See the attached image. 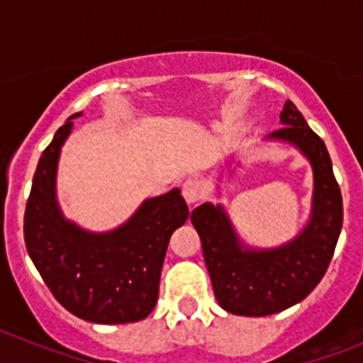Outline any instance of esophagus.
<instances>
[{
	"label": "esophagus",
	"instance_id": "obj_1",
	"mask_svg": "<svg viewBox=\"0 0 363 363\" xmlns=\"http://www.w3.org/2000/svg\"><path fill=\"white\" fill-rule=\"evenodd\" d=\"M182 196L186 199L188 205H196L203 196V188L198 179H186L182 184Z\"/></svg>",
	"mask_w": 363,
	"mask_h": 363
}]
</instances>
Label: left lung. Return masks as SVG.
I'll use <instances>...</instances> for the list:
<instances>
[{
	"label": "left lung",
	"mask_w": 363,
	"mask_h": 363,
	"mask_svg": "<svg viewBox=\"0 0 363 363\" xmlns=\"http://www.w3.org/2000/svg\"><path fill=\"white\" fill-rule=\"evenodd\" d=\"M281 124L265 139L292 145L313 167V207L303 230L281 247L252 248L220 203L199 205L190 215L216 301L232 315H275L307 298L326 273L343 228V198L324 141L292 101L282 107Z\"/></svg>",
	"instance_id": "1"
}]
</instances>
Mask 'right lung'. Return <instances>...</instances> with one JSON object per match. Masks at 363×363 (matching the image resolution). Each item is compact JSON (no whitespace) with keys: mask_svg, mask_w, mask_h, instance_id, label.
<instances>
[{"mask_svg":"<svg viewBox=\"0 0 363 363\" xmlns=\"http://www.w3.org/2000/svg\"><path fill=\"white\" fill-rule=\"evenodd\" d=\"M77 116L39 158L26 205V248L54 298L75 316L94 324L143 320L156 307L165 250L171 233L186 222L188 205L173 188L145 199L111 232H88L67 220L56 199V173Z\"/></svg>","mask_w":363,"mask_h":363,"instance_id":"add662e5","label":"right lung"}]
</instances>
